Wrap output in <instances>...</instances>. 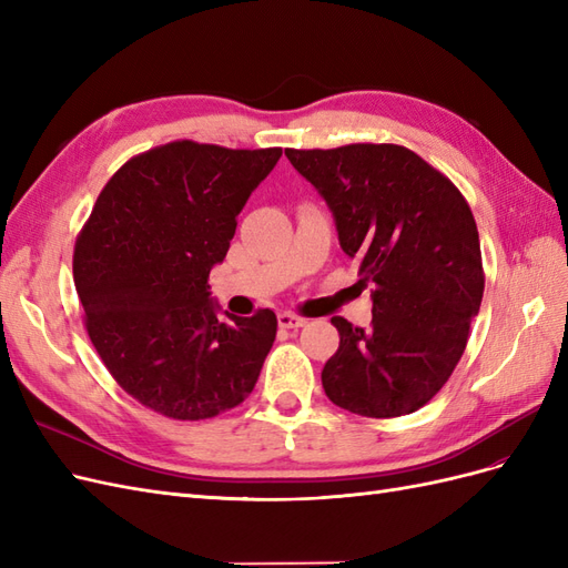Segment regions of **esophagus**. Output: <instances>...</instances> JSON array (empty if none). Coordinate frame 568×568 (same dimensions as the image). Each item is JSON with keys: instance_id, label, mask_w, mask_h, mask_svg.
I'll return each mask as SVG.
<instances>
[{"instance_id": "obj_1", "label": "esophagus", "mask_w": 568, "mask_h": 568, "mask_svg": "<svg viewBox=\"0 0 568 568\" xmlns=\"http://www.w3.org/2000/svg\"><path fill=\"white\" fill-rule=\"evenodd\" d=\"M277 322H280L282 329H298V326L305 324V320L298 317V315H294V313H280V315H277Z\"/></svg>"}]
</instances>
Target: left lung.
Wrapping results in <instances>:
<instances>
[{
	"mask_svg": "<svg viewBox=\"0 0 568 568\" xmlns=\"http://www.w3.org/2000/svg\"><path fill=\"white\" fill-rule=\"evenodd\" d=\"M329 205L343 253L372 291L369 329L332 317L326 398L388 419L424 407L450 379L484 298L478 230L459 189L398 144L286 149Z\"/></svg>",
	"mask_w": 568,
	"mask_h": 568,
	"instance_id": "left-lung-1",
	"label": "left lung"
}]
</instances>
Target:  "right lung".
Listing matches in <instances>:
<instances>
[{
    "label": "right lung",
    "mask_w": 568,
    "mask_h": 568,
    "mask_svg": "<svg viewBox=\"0 0 568 568\" xmlns=\"http://www.w3.org/2000/svg\"><path fill=\"white\" fill-rule=\"evenodd\" d=\"M280 156L192 140L149 149L101 189L78 234L84 329L118 386L163 417L211 419L261 376L277 315L220 317L209 274Z\"/></svg>",
    "instance_id": "right-lung-1"
}]
</instances>
